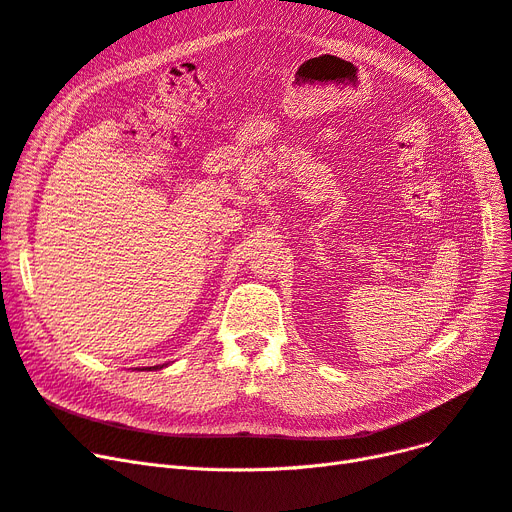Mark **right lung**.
I'll use <instances>...</instances> for the list:
<instances>
[{
    "label": "right lung",
    "instance_id": "right-lung-1",
    "mask_svg": "<svg viewBox=\"0 0 512 512\" xmlns=\"http://www.w3.org/2000/svg\"><path fill=\"white\" fill-rule=\"evenodd\" d=\"M165 366V364H163ZM161 364H158V366H148V368H142V370H156V368H163Z\"/></svg>",
    "mask_w": 512,
    "mask_h": 512
}]
</instances>
